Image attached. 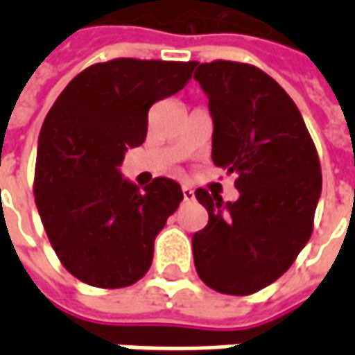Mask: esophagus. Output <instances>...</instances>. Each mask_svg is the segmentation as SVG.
<instances>
[{"mask_svg": "<svg viewBox=\"0 0 355 355\" xmlns=\"http://www.w3.org/2000/svg\"><path fill=\"white\" fill-rule=\"evenodd\" d=\"M182 196H184V201H192L196 198V193L190 186H182Z\"/></svg>", "mask_w": 355, "mask_h": 355, "instance_id": "34e87169", "label": "esophagus"}]
</instances>
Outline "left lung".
Segmentation results:
<instances>
[{
	"label": "left lung",
	"mask_w": 355,
	"mask_h": 355,
	"mask_svg": "<svg viewBox=\"0 0 355 355\" xmlns=\"http://www.w3.org/2000/svg\"><path fill=\"white\" fill-rule=\"evenodd\" d=\"M196 66L213 117V163L238 173L239 198L224 203L196 190L209 223L193 234V264L211 289L253 295L282 277L312 236L320 159L297 104L261 68Z\"/></svg>",
	"instance_id": "1"
}]
</instances>
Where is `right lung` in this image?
<instances>
[{
    "mask_svg": "<svg viewBox=\"0 0 355 355\" xmlns=\"http://www.w3.org/2000/svg\"><path fill=\"white\" fill-rule=\"evenodd\" d=\"M196 62L114 58L85 68L58 94L37 140L34 196L51 245L80 282L101 289L137 283L180 184L157 177L140 190L121 177L127 148L146 139L148 110L178 93Z\"/></svg>",
    "mask_w": 355,
    "mask_h": 355,
    "instance_id": "1",
    "label": "right lung"
}]
</instances>
